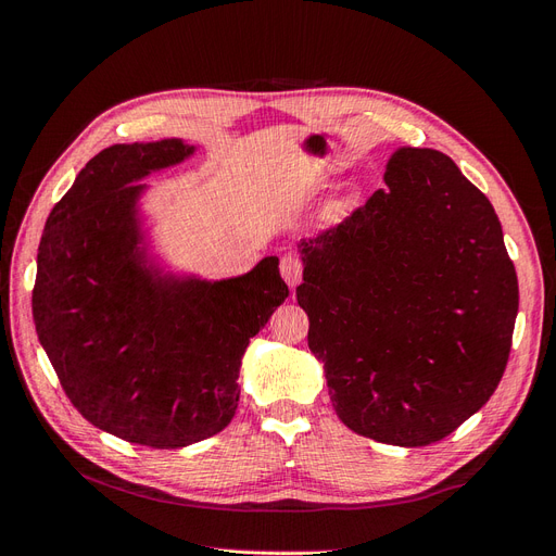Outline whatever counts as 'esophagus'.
<instances>
[{
    "mask_svg": "<svg viewBox=\"0 0 556 556\" xmlns=\"http://www.w3.org/2000/svg\"><path fill=\"white\" fill-rule=\"evenodd\" d=\"M280 274L290 288H296L301 282V276H304V264H301V260L290 252V255H285L280 260Z\"/></svg>",
    "mask_w": 556,
    "mask_h": 556,
    "instance_id": "34e87169",
    "label": "esophagus"
}]
</instances>
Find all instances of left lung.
<instances>
[{
	"label": "left lung",
	"mask_w": 556,
	"mask_h": 556,
	"mask_svg": "<svg viewBox=\"0 0 556 556\" xmlns=\"http://www.w3.org/2000/svg\"><path fill=\"white\" fill-rule=\"evenodd\" d=\"M384 182L339 227L299 243L296 301L341 422L419 447L494 394L519 290L494 206L447 155L399 148Z\"/></svg>",
	"instance_id": "1"
}]
</instances>
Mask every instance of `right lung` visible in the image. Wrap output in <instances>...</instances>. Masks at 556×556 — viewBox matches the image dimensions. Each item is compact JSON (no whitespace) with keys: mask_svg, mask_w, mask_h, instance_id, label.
<instances>
[{"mask_svg":"<svg viewBox=\"0 0 556 556\" xmlns=\"http://www.w3.org/2000/svg\"><path fill=\"white\" fill-rule=\"evenodd\" d=\"M194 153L160 139L94 155L48 215L31 292L39 341L76 410L155 450L231 422L243 352L290 294L278 257L223 280L164 271L150 257L141 180Z\"/></svg>","mask_w":556,"mask_h":556,"instance_id":"right-lung-1","label":"right lung"}]
</instances>
